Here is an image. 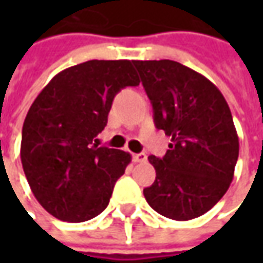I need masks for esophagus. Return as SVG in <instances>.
Returning a JSON list of instances; mask_svg holds the SVG:
<instances>
[{
    "label": "esophagus",
    "mask_w": 263,
    "mask_h": 263,
    "mask_svg": "<svg viewBox=\"0 0 263 263\" xmlns=\"http://www.w3.org/2000/svg\"><path fill=\"white\" fill-rule=\"evenodd\" d=\"M146 159L147 157L145 154H135V155H133V161H135V162H145Z\"/></svg>",
    "instance_id": "1"
}]
</instances>
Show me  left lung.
<instances>
[{"label":"left lung","instance_id":"8db88e82","mask_svg":"<svg viewBox=\"0 0 263 263\" xmlns=\"http://www.w3.org/2000/svg\"><path fill=\"white\" fill-rule=\"evenodd\" d=\"M133 63L155 126L171 137L165 157H149L157 177L143 189L145 199L176 221L200 217L226 195L234 177L238 136L230 106L211 80L177 61Z\"/></svg>","mask_w":263,"mask_h":263}]
</instances>
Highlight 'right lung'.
I'll return each instance as SVG.
<instances>
[{"mask_svg": "<svg viewBox=\"0 0 263 263\" xmlns=\"http://www.w3.org/2000/svg\"><path fill=\"white\" fill-rule=\"evenodd\" d=\"M140 83L130 60L68 67L36 96L22 130L20 158L36 200L52 217L83 222L109 203L128 152L98 147L114 96Z\"/></svg>", "mask_w": 263, "mask_h": 263, "instance_id": "add662e5", "label": "right lung"}]
</instances>
